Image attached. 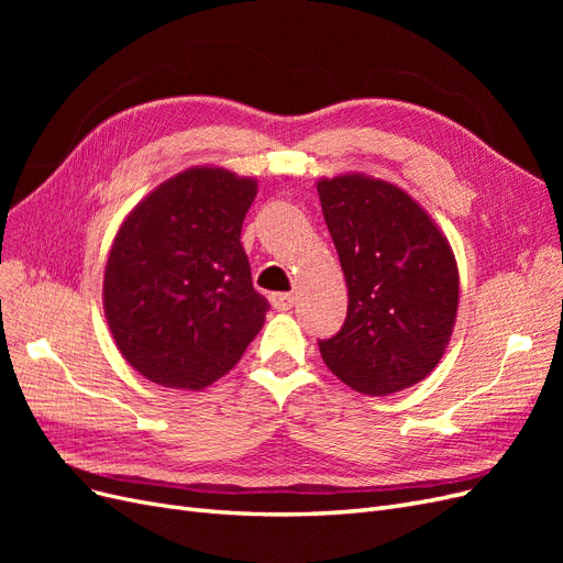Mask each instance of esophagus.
<instances>
[{
	"label": "esophagus",
	"instance_id": "1",
	"mask_svg": "<svg viewBox=\"0 0 563 563\" xmlns=\"http://www.w3.org/2000/svg\"><path fill=\"white\" fill-rule=\"evenodd\" d=\"M269 302H272V308H275V310L288 312L296 305V296L294 294H275L269 298Z\"/></svg>",
	"mask_w": 563,
	"mask_h": 563
}]
</instances>
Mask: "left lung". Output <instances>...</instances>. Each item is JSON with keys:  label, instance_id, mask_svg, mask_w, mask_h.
I'll return each mask as SVG.
<instances>
[{"label": "left lung", "instance_id": "1", "mask_svg": "<svg viewBox=\"0 0 563 563\" xmlns=\"http://www.w3.org/2000/svg\"><path fill=\"white\" fill-rule=\"evenodd\" d=\"M323 220L347 282V319L321 360L347 387L387 397L428 378L455 327L460 279L446 234L395 183L319 178Z\"/></svg>", "mask_w": 563, "mask_h": 563}]
</instances>
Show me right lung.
Returning <instances> with one entry per match:
<instances>
[{
    "mask_svg": "<svg viewBox=\"0 0 563 563\" xmlns=\"http://www.w3.org/2000/svg\"><path fill=\"white\" fill-rule=\"evenodd\" d=\"M258 180L190 166L119 225L103 277L117 350L150 383L203 389L223 378L269 310L255 291L242 223Z\"/></svg>",
    "mask_w": 563,
    "mask_h": 563,
    "instance_id": "add662e5",
    "label": "right lung"
}]
</instances>
